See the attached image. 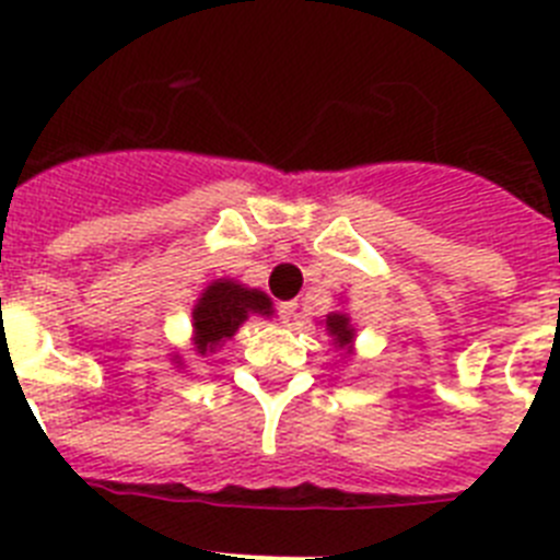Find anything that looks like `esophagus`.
<instances>
[{
	"mask_svg": "<svg viewBox=\"0 0 560 560\" xmlns=\"http://www.w3.org/2000/svg\"><path fill=\"white\" fill-rule=\"evenodd\" d=\"M296 308H300V305L294 303V300H289V303H280L277 305V311H280V319H283L285 325H291L296 319Z\"/></svg>",
	"mask_w": 560,
	"mask_h": 560,
	"instance_id": "1",
	"label": "esophagus"
}]
</instances>
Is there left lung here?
Returning <instances> with one entry per match:
<instances>
[{
  "instance_id": "1",
  "label": "left lung",
  "mask_w": 560,
  "mask_h": 560,
  "mask_svg": "<svg viewBox=\"0 0 560 560\" xmlns=\"http://www.w3.org/2000/svg\"><path fill=\"white\" fill-rule=\"evenodd\" d=\"M323 325H325V334H328L330 341H334V348L341 350V353H345V359H348V355H353L355 325L350 323L348 311H330V314H325Z\"/></svg>"
}]
</instances>
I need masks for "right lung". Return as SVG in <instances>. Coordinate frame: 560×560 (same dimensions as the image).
Here are the masks:
<instances>
[{
    "label": "right lung",
    "instance_id": "1",
    "mask_svg": "<svg viewBox=\"0 0 560 560\" xmlns=\"http://www.w3.org/2000/svg\"><path fill=\"white\" fill-rule=\"evenodd\" d=\"M249 316H266V319L275 316L266 291L249 289L232 277L212 280L192 305V353L201 355V359L219 353L224 341H230ZM171 361L176 368H185L179 353H173Z\"/></svg>",
    "mask_w": 560,
    "mask_h": 560
}]
</instances>
